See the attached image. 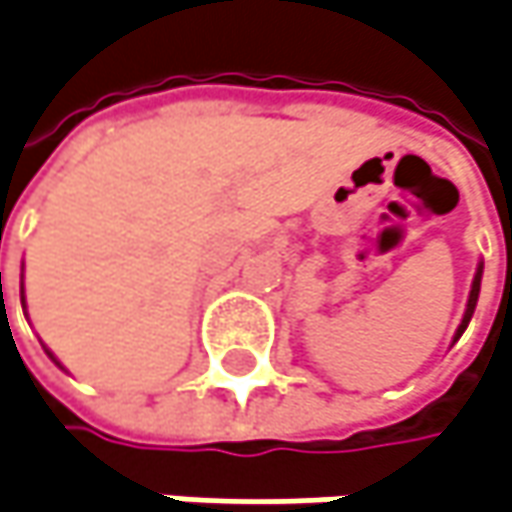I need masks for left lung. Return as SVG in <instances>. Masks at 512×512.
<instances>
[{
	"label": "left lung",
	"instance_id": "8db88e82",
	"mask_svg": "<svg viewBox=\"0 0 512 512\" xmlns=\"http://www.w3.org/2000/svg\"><path fill=\"white\" fill-rule=\"evenodd\" d=\"M480 274H483V265H478L475 283H472V291H469V303H466V315H463V321H460V327H457V336H454V342L463 336V330L469 327V321H472V315H475V306H478V294H480Z\"/></svg>",
	"mask_w": 512,
	"mask_h": 512
}]
</instances>
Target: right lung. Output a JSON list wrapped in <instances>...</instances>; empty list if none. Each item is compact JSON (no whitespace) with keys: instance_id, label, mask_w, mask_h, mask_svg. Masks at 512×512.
Listing matches in <instances>:
<instances>
[{"instance_id":"add662e5","label":"right lung","mask_w":512,"mask_h":512,"mask_svg":"<svg viewBox=\"0 0 512 512\" xmlns=\"http://www.w3.org/2000/svg\"><path fill=\"white\" fill-rule=\"evenodd\" d=\"M0 277H2V274H0ZM46 353H49V351H46ZM49 356H52V353H49ZM52 359H55V356H52Z\"/></svg>"}]
</instances>
